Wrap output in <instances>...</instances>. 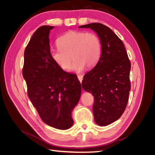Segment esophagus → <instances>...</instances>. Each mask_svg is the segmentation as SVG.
<instances>
[{
    "label": "esophagus",
    "instance_id": "34e87169",
    "mask_svg": "<svg viewBox=\"0 0 155 155\" xmlns=\"http://www.w3.org/2000/svg\"><path fill=\"white\" fill-rule=\"evenodd\" d=\"M77 77H78V81H80L81 82H82V78H83V77H82V75H81V74H79V75H78L77 76Z\"/></svg>",
    "mask_w": 155,
    "mask_h": 155
}]
</instances>
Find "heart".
Here are the masks:
<instances>
[{
  "label": "heart",
  "mask_w": 155,
  "mask_h": 155,
  "mask_svg": "<svg viewBox=\"0 0 155 155\" xmlns=\"http://www.w3.org/2000/svg\"><path fill=\"white\" fill-rule=\"evenodd\" d=\"M57 45L58 48L51 49L50 56L64 70L71 66L72 57L74 61L71 71L80 73L86 66L94 67L102 55L101 40L93 32L69 31L57 39Z\"/></svg>",
  "instance_id": "heart-1"
}]
</instances>
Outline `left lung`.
Returning <instances> with one entry per match:
<instances>
[{
	"label": "left lung",
	"mask_w": 155,
	"mask_h": 155,
	"mask_svg": "<svg viewBox=\"0 0 155 155\" xmlns=\"http://www.w3.org/2000/svg\"><path fill=\"white\" fill-rule=\"evenodd\" d=\"M78 28L91 29L102 42L100 59L84 76L82 87L94 98L92 110L95 122L106 126L117 120L127 106L131 89V63L123 42L110 28L100 23Z\"/></svg>",
	"instance_id": "left-lung-1"
}]
</instances>
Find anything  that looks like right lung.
<instances>
[{
    "label": "right lung",
    "mask_w": 155,
    "mask_h": 155,
    "mask_svg": "<svg viewBox=\"0 0 155 155\" xmlns=\"http://www.w3.org/2000/svg\"><path fill=\"white\" fill-rule=\"evenodd\" d=\"M53 28L43 26L34 32L24 51L22 74L29 98L42 121L65 130L73 125L71 113L81 98V84L51 59L49 35Z\"/></svg>",
    "instance_id": "right-lung-1"
}]
</instances>
